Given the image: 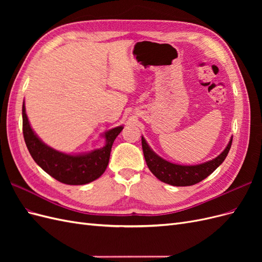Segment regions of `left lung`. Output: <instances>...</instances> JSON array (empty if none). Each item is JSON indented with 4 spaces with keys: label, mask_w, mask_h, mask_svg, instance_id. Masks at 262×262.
I'll use <instances>...</instances> for the list:
<instances>
[{
    "label": "left lung",
    "mask_w": 262,
    "mask_h": 262,
    "mask_svg": "<svg viewBox=\"0 0 262 262\" xmlns=\"http://www.w3.org/2000/svg\"><path fill=\"white\" fill-rule=\"evenodd\" d=\"M232 141L233 138L228 142L223 152L214 160L193 166L177 165L164 160V158L153 152L143 137H142V148H143L147 167L156 178L171 186L185 187L195 185L210 176L224 162L229 152V148L232 146Z\"/></svg>",
    "instance_id": "1"
}]
</instances>
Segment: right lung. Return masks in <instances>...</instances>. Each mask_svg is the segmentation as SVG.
I'll return each instance as SVG.
<instances>
[{
	"instance_id": "obj_1",
	"label": "right lung",
	"mask_w": 262,
	"mask_h": 262,
	"mask_svg": "<svg viewBox=\"0 0 262 262\" xmlns=\"http://www.w3.org/2000/svg\"><path fill=\"white\" fill-rule=\"evenodd\" d=\"M123 129L117 126L105 132L106 145L91 153L70 155L46 145L31 129L23 104V134L26 146L34 161L51 177L66 185H85L99 178L106 170L115 139Z\"/></svg>"
}]
</instances>
